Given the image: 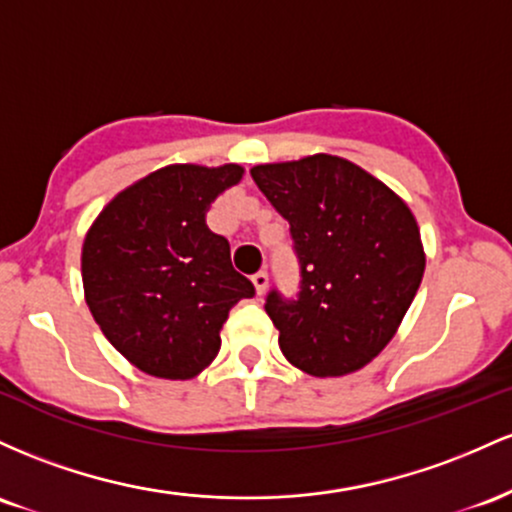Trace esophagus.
Returning a JSON list of instances; mask_svg holds the SVG:
<instances>
[{
    "label": "esophagus",
    "instance_id": "obj_1",
    "mask_svg": "<svg viewBox=\"0 0 512 512\" xmlns=\"http://www.w3.org/2000/svg\"><path fill=\"white\" fill-rule=\"evenodd\" d=\"M251 283H254L258 295H263V292H266V287H268V273L266 271L254 273V275H251Z\"/></svg>",
    "mask_w": 512,
    "mask_h": 512
}]
</instances>
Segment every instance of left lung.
<instances>
[{"label": "left lung", "mask_w": 512, "mask_h": 512, "mask_svg": "<svg viewBox=\"0 0 512 512\" xmlns=\"http://www.w3.org/2000/svg\"><path fill=\"white\" fill-rule=\"evenodd\" d=\"M290 225L300 290L266 295L280 350L314 377L360 370L392 341L421 285L426 256L409 205L331 154L251 169Z\"/></svg>", "instance_id": "left-lung-1"}]
</instances>
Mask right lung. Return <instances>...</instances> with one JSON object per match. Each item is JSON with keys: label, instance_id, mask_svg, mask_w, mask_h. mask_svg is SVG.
I'll list each match as a JSON object with an SVG mask.
<instances>
[{"label": "right lung", "instance_id": "1", "mask_svg": "<svg viewBox=\"0 0 512 512\" xmlns=\"http://www.w3.org/2000/svg\"><path fill=\"white\" fill-rule=\"evenodd\" d=\"M237 164H174L103 208L82 249L84 295L103 336L142 372L191 380L220 353L229 309L256 290L205 212Z\"/></svg>", "mask_w": 512, "mask_h": 512}]
</instances>
